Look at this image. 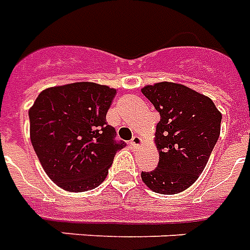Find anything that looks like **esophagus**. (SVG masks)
<instances>
[{"instance_id": "obj_1", "label": "esophagus", "mask_w": 250, "mask_h": 250, "mask_svg": "<svg viewBox=\"0 0 250 250\" xmlns=\"http://www.w3.org/2000/svg\"><path fill=\"white\" fill-rule=\"evenodd\" d=\"M142 145V138L138 136H134L132 138V141H130V146H133V147H140V146Z\"/></svg>"}]
</instances>
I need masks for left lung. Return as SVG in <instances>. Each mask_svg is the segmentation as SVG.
<instances>
[{
  "label": "left lung",
  "mask_w": 250,
  "mask_h": 250,
  "mask_svg": "<svg viewBox=\"0 0 250 250\" xmlns=\"http://www.w3.org/2000/svg\"><path fill=\"white\" fill-rule=\"evenodd\" d=\"M141 91L161 116L154 137L158 167L141 178L154 192L179 194L203 172L220 136L221 113L209 97L183 84L161 82Z\"/></svg>",
  "instance_id": "8db88e82"
}]
</instances>
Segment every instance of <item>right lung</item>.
<instances>
[{
    "mask_svg": "<svg viewBox=\"0 0 250 250\" xmlns=\"http://www.w3.org/2000/svg\"><path fill=\"white\" fill-rule=\"evenodd\" d=\"M117 91L79 82L42 91L29 109L30 140L48 178L61 188L83 192L108 175L116 151L125 142L106 113Z\"/></svg>",
    "mask_w": 250,
    "mask_h": 250,
    "instance_id": "right-lung-1",
    "label": "right lung"
}]
</instances>
